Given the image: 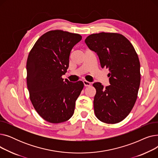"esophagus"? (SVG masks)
<instances>
[{"label": "esophagus", "mask_w": 158, "mask_h": 158, "mask_svg": "<svg viewBox=\"0 0 158 158\" xmlns=\"http://www.w3.org/2000/svg\"><path fill=\"white\" fill-rule=\"evenodd\" d=\"M83 84H84V85H85V86H89L90 85H91V83L89 82H88V81H83Z\"/></svg>", "instance_id": "esophagus-1"}]
</instances>
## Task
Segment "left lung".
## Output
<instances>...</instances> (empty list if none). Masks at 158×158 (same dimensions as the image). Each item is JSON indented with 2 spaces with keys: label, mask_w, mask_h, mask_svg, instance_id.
<instances>
[{
  "label": "left lung",
  "mask_w": 158,
  "mask_h": 158,
  "mask_svg": "<svg viewBox=\"0 0 158 158\" xmlns=\"http://www.w3.org/2000/svg\"><path fill=\"white\" fill-rule=\"evenodd\" d=\"M85 41L97 54L102 68L110 71L111 85L104 88L101 82L93 84L96 89L95 116L106 123H118L127 117L137 99L141 79L138 54L130 41L119 33H96Z\"/></svg>",
  "instance_id": "1"
}]
</instances>
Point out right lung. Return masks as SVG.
I'll return each instance as SVG.
<instances>
[{"label": "right lung", "mask_w": 158, "mask_h": 158, "mask_svg": "<svg viewBox=\"0 0 158 158\" xmlns=\"http://www.w3.org/2000/svg\"><path fill=\"white\" fill-rule=\"evenodd\" d=\"M82 39L76 33L52 30L40 36L27 60V86L33 107L45 120L58 123L69 120L84 84L63 81L71 50Z\"/></svg>", "instance_id": "1"}]
</instances>
